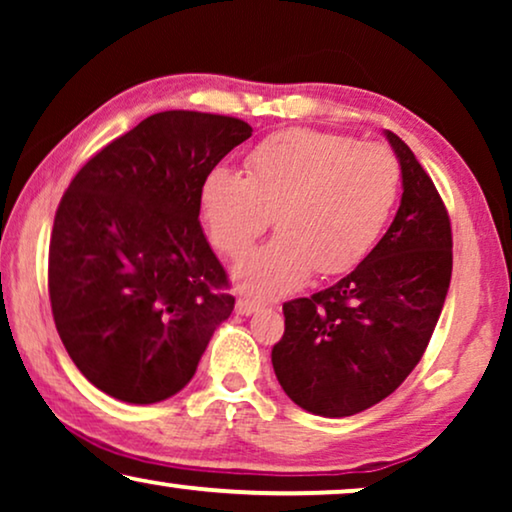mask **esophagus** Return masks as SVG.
<instances>
[{"label": "esophagus", "instance_id": "34e87169", "mask_svg": "<svg viewBox=\"0 0 512 512\" xmlns=\"http://www.w3.org/2000/svg\"><path fill=\"white\" fill-rule=\"evenodd\" d=\"M235 310H237V314H244V317H249V314L261 310V303H256V300H251V298H240V300H237Z\"/></svg>", "mask_w": 512, "mask_h": 512}]
</instances>
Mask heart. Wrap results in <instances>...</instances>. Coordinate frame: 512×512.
Returning <instances> with one entry per match:
<instances>
[{"label":"heart","mask_w":512,"mask_h":512,"mask_svg":"<svg viewBox=\"0 0 512 512\" xmlns=\"http://www.w3.org/2000/svg\"><path fill=\"white\" fill-rule=\"evenodd\" d=\"M401 188L394 151L319 130L277 132L247 158V177L214 167L202 184L212 242L242 256L270 226L277 237L235 265L242 291L284 296L317 270L354 268L382 235Z\"/></svg>","instance_id":"1"}]
</instances>
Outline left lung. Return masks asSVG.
Instances as JSON below:
<instances>
[{"label": "left lung", "instance_id": "left-lung-1", "mask_svg": "<svg viewBox=\"0 0 512 512\" xmlns=\"http://www.w3.org/2000/svg\"><path fill=\"white\" fill-rule=\"evenodd\" d=\"M403 177L401 207L338 284L284 303L272 368L286 396L321 417L368 410L401 387L429 345L452 277L450 216L415 153L384 130Z\"/></svg>", "mask_w": 512, "mask_h": 512}]
</instances>
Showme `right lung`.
I'll list each match as a JSON object with an SVG mask.
<instances>
[{
    "label": "right lung",
    "mask_w": 512,
    "mask_h": 512,
    "mask_svg": "<svg viewBox=\"0 0 512 512\" xmlns=\"http://www.w3.org/2000/svg\"><path fill=\"white\" fill-rule=\"evenodd\" d=\"M202 111H160L95 153L62 195L48 296L83 377L149 405L186 387L235 298L200 226L202 184L251 137Z\"/></svg>",
    "instance_id": "obj_1"
}]
</instances>
